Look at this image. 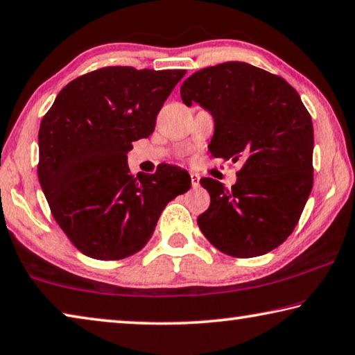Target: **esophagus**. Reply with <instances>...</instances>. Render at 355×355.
<instances>
[{
	"instance_id": "esophagus-1",
	"label": "esophagus",
	"mask_w": 355,
	"mask_h": 355,
	"mask_svg": "<svg viewBox=\"0 0 355 355\" xmlns=\"http://www.w3.org/2000/svg\"><path fill=\"white\" fill-rule=\"evenodd\" d=\"M189 175H191V183H192V186H199V183H200V177L197 175L196 172H189Z\"/></svg>"
}]
</instances>
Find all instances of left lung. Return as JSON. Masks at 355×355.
Segmentation results:
<instances>
[{"instance_id": "1", "label": "left lung", "mask_w": 355, "mask_h": 355, "mask_svg": "<svg viewBox=\"0 0 355 355\" xmlns=\"http://www.w3.org/2000/svg\"><path fill=\"white\" fill-rule=\"evenodd\" d=\"M186 106L213 114L214 158L243 161L232 189L202 178L211 203L200 230L227 255L252 258L285 241L313 188V123L284 78L245 62L207 67L182 84Z\"/></svg>"}]
</instances>
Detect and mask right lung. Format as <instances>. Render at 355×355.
Here are the masks:
<instances>
[{"mask_svg": "<svg viewBox=\"0 0 355 355\" xmlns=\"http://www.w3.org/2000/svg\"><path fill=\"white\" fill-rule=\"evenodd\" d=\"M186 70L103 67L69 83L42 119L37 175L53 218L78 250L120 260L152 238L189 173L158 166L131 175L127 153L153 133L156 116Z\"/></svg>", "mask_w": 355, "mask_h": 355, "instance_id": "right-lung-1", "label": "right lung"}]
</instances>
